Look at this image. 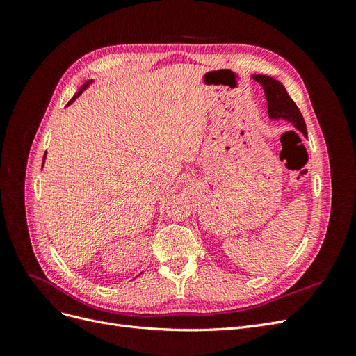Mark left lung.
<instances>
[{
    "instance_id": "1",
    "label": "left lung",
    "mask_w": 356,
    "mask_h": 356,
    "mask_svg": "<svg viewBox=\"0 0 356 356\" xmlns=\"http://www.w3.org/2000/svg\"><path fill=\"white\" fill-rule=\"evenodd\" d=\"M252 79L261 84V88L266 93L267 99V110H268V118L272 120H285L293 124L297 131L307 138V129L305 118L301 115L300 110L297 108L296 102L289 98V95L285 89V86L268 75L254 74Z\"/></svg>"
}]
</instances>
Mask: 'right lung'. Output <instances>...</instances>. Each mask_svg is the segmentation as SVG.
Instances as JSON below:
<instances>
[{"label": "right lung", "instance_id": "1", "mask_svg": "<svg viewBox=\"0 0 356 356\" xmlns=\"http://www.w3.org/2000/svg\"><path fill=\"white\" fill-rule=\"evenodd\" d=\"M93 81H95L93 79H90V80H88V81H84V83H83V84L80 86V89H79V92H77V93H75V95L72 96V98H71V101H70V102L67 104V106H68V105H71V104H72V102H74L75 99H77V98H79V96H80V95H81V93H83V92H84L86 89H88V88H89V86H90V84H92ZM44 161H46V154H44V157H42V166H44Z\"/></svg>", "mask_w": 356, "mask_h": 356}]
</instances>
